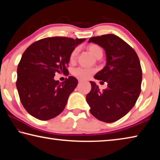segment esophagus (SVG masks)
I'll list each match as a JSON object with an SVG mask.
<instances>
[{"label": "esophagus", "instance_id": "1", "mask_svg": "<svg viewBox=\"0 0 160 160\" xmlns=\"http://www.w3.org/2000/svg\"><path fill=\"white\" fill-rule=\"evenodd\" d=\"M83 81H84V80H83L82 79H81V78H79V79H78V82H79L80 83V82H83Z\"/></svg>", "mask_w": 160, "mask_h": 160}]
</instances>
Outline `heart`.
Listing matches in <instances>:
<instances>
[{"label": "heart", "instance_id": "1", "mask_svg": "<svg viewBox=\"0 0 160 160\" xmlns=\"http://www.w3.org/2000/svg\"><path fill=\"white\" fill-rule=\"evenodd\" d=\"M88 49L95 58H101L102 57L103 51L99 46L97 44H90L88 47ZM78 51H79V50H78V48H74V49L71 51V53H70L69 56V61L70 63H73V62H75V60H76ZM95 71V69L93 68H88L80 67L73 70L72 73H73V75H75V76H77L78 78H82V79H87V78H89L92 75L94 74Z\"/></svg>", "mask_w": 160, "mask_h": 160}]
</instances>
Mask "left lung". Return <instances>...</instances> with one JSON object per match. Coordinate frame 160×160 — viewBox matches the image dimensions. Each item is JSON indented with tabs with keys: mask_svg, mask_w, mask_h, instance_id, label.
I'll return each mask as SVG.
<instances>
[{
	"mask_svg": "<svg viewBox=\"0 0 160 160\" xmlns=\"http://www.w3.org/2000/svg\"><path fill=\"white\" fill-rule=\"evenodd\" d=\"M89 42L106 51L107 65L94 78L107 82L102 92L90 81L92 89L86 97L90 113L99 121L112 123L129 112L141 92L142 68L136 52L114 34L91 37Z\"/></svg>",
	"mask_w": 160,
	"mask_h": 160,
	"instance_id": "obj_1",
	"label": "left lung"
}]
</instances>
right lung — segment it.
<instances>
[{
	"mask_svg": "<svg viewBox=\"0 0 160 160\" xmlns=\"http://www.w3.org/2000/svg\"><path fill=\"white\" fill-rule=\"evenodd\" d=\"M85 40L47 37L34 42L25 51L18 66L16 86L22 104L29 114L47 121L63 112L78 80L69 76L59 82L53 78L56 72H68L70 53Z\"/></svg>",
	"mask_w": 160,
	"mask_h": 160,
	"instance_id": "right-lung-1",
	"label": "right lung"
}]
</instances>
